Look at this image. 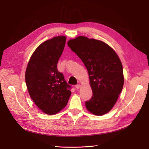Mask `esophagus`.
<instances>
[{
    "label": "esophagus",
    "mask_w": 149,
    "mask_h": 149,
    "mask_svg": "<svg viewBox=\"0 0 149 149\" xmlns=\"http://www.w3.org/2000/svg\"><path fill=\"white\" fill-rule=\"evenodd\" d=\"M75 88H76V89H79V88H80V84H76V85L75 86Z\"/></svg>",
    "instance_id": "34e87169"
}]
</instances>
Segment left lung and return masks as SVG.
Listing matches in <instances>:
<instances>
[{
	"label": "left lung",
	"instance_id": "left-lung-1",
	"mask_svg": "<svg viewBox=\"0 0 149 149\" xmlns=\"http://www.w3.org/2000/svg\"><path fill=\"white\" fill-rule=\"evenodd\" d=\"M88 71L93 96L86 107L96 116H102L113 107L124 86L122 63L118 55L106 43L79 36L68 42Z\"/></svg>",
	"mask_w": 149,
	"mask_h": 149
}]
</instances>
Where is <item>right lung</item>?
Segmentation results:
<instances>
[{
    "mask_svg": "<svg viewBox=\"0 0 149 149\" xmlns=\"http://www.w3.org/2000/svg\"><path fill=\"white\" fill-rule=\"evenodd\" d=\"M66 37L58 36L44 42L30 57L25 71V82L31 100L39 109L55 114L66 106L71 86L57 70Z\"/></svg>",
    "mask_w": 149,
    "mask_h": 149,
    "instance_id": "1",
    "label": "right lung"
}]
</instances>
